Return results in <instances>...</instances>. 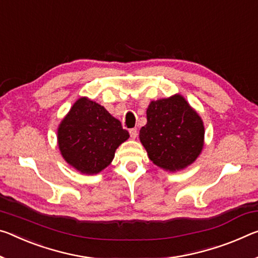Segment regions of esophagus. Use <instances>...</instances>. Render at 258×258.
Returning <instances> with one entry per match:
<instances>
[{
    "label": "esophagus",
    "instance_id": "1",
    "mask_svg": "<svg viewBox=\"0 0 258 258\" xmlns=\"http://www.w3.org/2000/svg\"><path fill=\"white\" fill-rule=\"evenodd\" d=\"M130 136L132 139H137L138 137V130L137 128H131L130 130Z\"/></svg>",
    "mask_w": 258,
    "mask_h": 258
}]
</instances>
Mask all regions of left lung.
Listing matches in <instances>:
<instances>
[{
	"mask_svg": "<svg viewBox=\"0 0 258 258\" xmlns=\"http://www.w3.org/2000/svg\"><path fill=\"white\" fill-rule=\"evenodd\" d=\"M140 142L155 165L169 172L186 169L204 146V124L198 111L180 94L151 101Z\"/></svg>",
	"mask_w": 258,
	"mask_h": 258,
	"instance_id": "left-lung-1",
	"label": "left lung"
}]
</instances>
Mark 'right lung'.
I'll return each mask as SVG.
<instances>
[{
  "label": "right lung",
  "instance_id": "1",
  "mask_svg": "<svg viewBox=\"0 0 258 258\" xmlns=\"http://www.w3.org/2000/svg\"><path fill=\"white\" fill-rule=\"evenodd\" d=\"M128 138L117 118L86 96L75 102L57 128V145L64 161L88 175L111 164L116 149Z\"/></svg>",
  "mask_w": 258,
  "mask_h": 258
}]
</instances>
